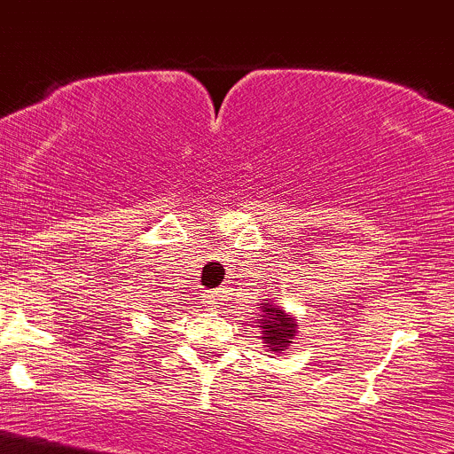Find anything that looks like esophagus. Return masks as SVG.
<instances>
[{
	"instance_id": "34e87169",
	"label": "esophagus",
	"mask_w": 454,
	"mask_h": 454,
	"mask_svg": "<svg viewBox=\"0 0 454 454\" xmlns=\"http://www.w3.org/2000/svg\"><path fill=\"white\" fill-rule=\"evenodd\" d=\"M207 299H209V306H212L214 310H221L223 299H221V295H218V293H212V295H209Z\"/></svg>"
}]
</instances>
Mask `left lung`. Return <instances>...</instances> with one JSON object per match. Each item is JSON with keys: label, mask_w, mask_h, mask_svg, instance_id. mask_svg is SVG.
I'll list each match as a JSON object with an SVG mask.
<instances>
[{"label": "left lung", "mask_w": 454, "mask_h": 454, "mask_svg": "<svg viewBox=\"0 0 454 454\" xmlns=\"http://www.w3.org/2000/svg\"><path fill=\"white\" fill-rule=\"evenodd\" d=\"M260 308L262 310L258 315V328L262 332V340L266 343L269 352H286L288 345L293 343L297 334L295 319L279 306L270 303L269 299L260 303Z\"/></svg>", "instance_id": "8db88e82"}]
</instances>
